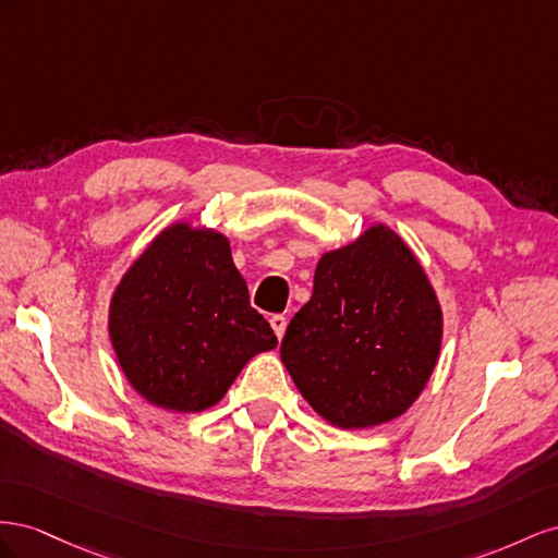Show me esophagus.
<instances>
[{
	"mask_svg": "<svg viewBox=\"0 0 558 558\" xmlns=\"http://www.w3.org/2000/svg\"><path fill=\"white\" fill-rule=\"evenodd\" d=\"M270 327H274V331H276V337L278 339H282V333H284V329H288V317L284 315H270Z\"/></svg>",
	"mask_w": 558,
	"mask_h": 558,
	"instance_id": "1",
	"label": "esophagus"
}]
</instances>
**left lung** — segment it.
Returning <instances> with one entry per match:
<instances>
[{
	"mask_svg": "<svg viewBox=\"0 0 558 558\" xmlns=\"http://www.w3.org/2000/svg\"><path fill=\"white\" fill-rule=\"evenodd\" d=\"M444 313L423 264L388 225L325 252L280 345L301 397L333 427L400 418L439 360Z\"/></svg>",
	"mask_w": 558,
	"mask_h": 558,
	"instance_id": "left-lung-1",
	"label": "left lung"
}]
</instances>
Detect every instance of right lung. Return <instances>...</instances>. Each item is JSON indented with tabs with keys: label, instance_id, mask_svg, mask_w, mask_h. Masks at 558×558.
Here are the masks:
<instances>
[{
	"label": "right lung",
	"instance_id": "right-lung-1",
	"mask_svg": "<svg viewBox=\"0 0 558 558\" xmlns=\"http://www.w3.org/2000/svg\"><path fill=\"white\" fill-rule=\"evenodd\" d=\"M107 329L133 390L174 413L215 407L254 355L278 345L250 306L229 238L191 219L158 231L121 276Z\"/></svg>",
	"mask_w": 558,
	"mask_h": 558
}]
</instances>
